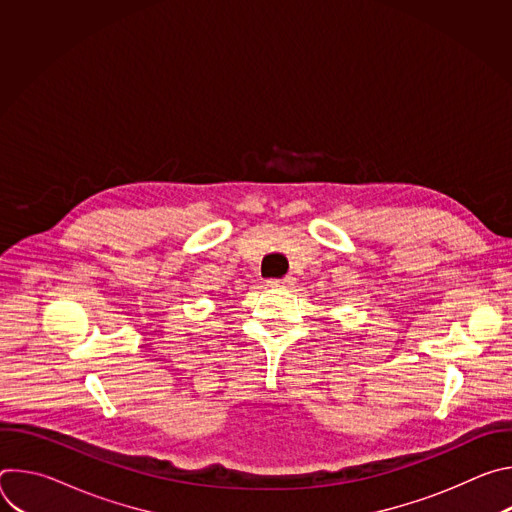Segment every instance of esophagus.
I'll use <instances>...</instances> for the list:
<instances>
[{
    "label": "esophagus",
    "instance_id": "esophagus-1",
    "mask_svg": "<svg viewBox=\"0 0 512 512\" xmlns=\"http://www.w3.org/2000/svg\"><path fill=\"white\" fill-rule=\"evenodd\" d=\"M267 285H269V287H275V289H291V287L296 285V279L291 277V275H287V277H283V279H269Z\"/></svg>",
    "mask_w": 512,
    "mask_h": 512
}]
</instances>
